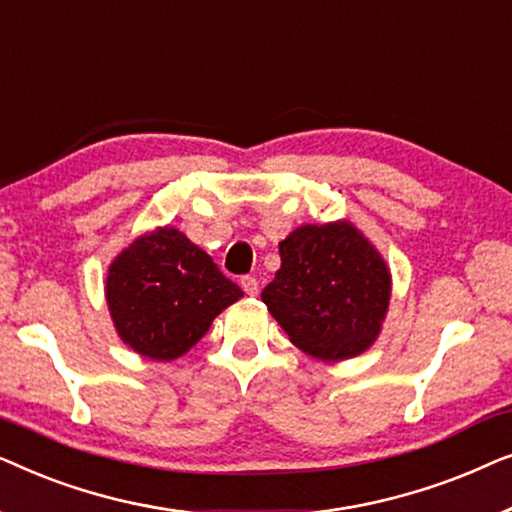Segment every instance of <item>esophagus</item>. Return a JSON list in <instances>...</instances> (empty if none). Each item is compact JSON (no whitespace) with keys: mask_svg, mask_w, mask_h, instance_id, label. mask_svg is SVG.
<instances>
[{"mask_svg":"<svg viewBox=\"0 0 512 512\" xmlns=\"http://www.w3.org/2000/svg\"><path fill=\"white\" fill-rule=\"evenodd\" d=\"M242 289H244V293H247V296H256L258 293V279L256 277H251V275H247V277H242Z\"/></svg>","mask_w":512,"mask_h":512,"instance_id":"esophagus-1","label":"esophagus"}]
</instances>
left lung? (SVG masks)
Masks as SVG:
<instances>
[{"mask_svg": "<svg viewBox=\"0 0 512 512\" xmlns=\"http://www.w3.org/2000/svg\"><path fill=\"white\" fill-rule=\"evenodd\" d=\"M282 268L261 298L293 345L342 361L373 345L389 307L382 256L349 223L300 226L279 242Z\"/></svg>", "mask_w": 512, "mask_h": 512, "instance_id": "left-lung-1", "label": "left lung"}]
</instances>
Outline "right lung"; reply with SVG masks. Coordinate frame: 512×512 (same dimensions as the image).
I'll return each instance as SVG.
<instances>
[{"instance_id": "1", "label": "right lung", "mask_w": 512, "mask_h": 512, "mask_svg": "<svg viewBox=\"0 0 512 512\" xmlns=\"http://www.w3.org/2000/svg\"><path fill=\"white\" fill-rule=\"evenodd\" d=\"M242 289L174 228L139 237L111 263L107 303L125 345L146 359L188 352Z\"/></svg>"}]
</instances>
